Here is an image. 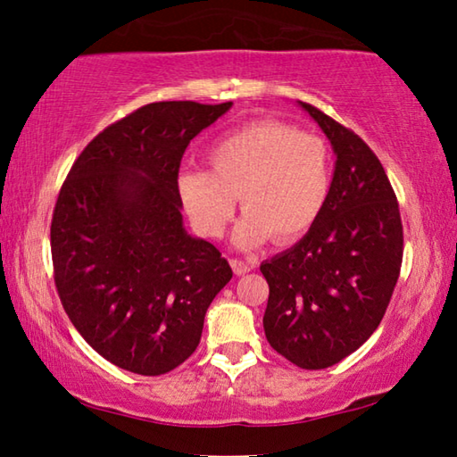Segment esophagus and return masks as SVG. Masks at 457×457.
I'll return each mask as SVG.
<instances>
[{"label": "esophagus", "instance_id": "34e87169", "mask_svg": "<svg viewBox=\"0 0 457 457\" xmlns=\"http://www.w3.org/2000/svg\"><path fill=\"white\" fill-rule=\"evenodd\" d=\"M229 264H231V270H234L237 276L247 274L252 270V266L245 264V262H242V260H229Z\"/></svg>", "mask_w": 457, "mask_h": 457}]
</instances>
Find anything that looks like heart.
Masks as SVG:
<instances>
[{"mask_svg": "<svg viewBox=\"0 0 457 457\" xmlns=\"http://www.w3.org/2000/svg\"><path fill=\"white\" fill-rule=\"evenodd\" d=\"M207 169H183L177 191L185 213L204 237H220L239 204L237 247L270 239L290 245L320 220L330 197L332 161L324 138L276 119H258L220 137Z\"/></svg>", "mask_w": 457, "mask_h": 457, "instance_id": "1", "label": "heart"}]
</instances>
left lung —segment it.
<instances>
[{
    "label": "left lung",
    "instance_id": "8db88e82",
    "mask_svg": "<svg viewBox=\"0 0 457 457\" xmlns=\"http://www.w3.org/2000/svg\"><path fill=\"white\" fill-rule=\"evenodd\" d=\"M337 154L320 220L290 250L262 262L270 286L264 332L300 369L349 357L377 330L403 260V226L386 173L367 143L312 104Z\"/></svg>",
    "mask_w": 457,
    "mask_h": 457
}]
</instances>
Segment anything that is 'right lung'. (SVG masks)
Returning a JSON list of instances; mask_svg holds the SVG:
<instances>
[{
	"label": "right lung",
	"instance_id": "1",
	"mask_svg": "<svg viewBox=\"0 0 457 457\" xmlns=\"http://www.w3.org/2000/svg\"><path fill=\"white\" fill-rule=\"evenodd\" d=\"M231 103H151L96 135L74 161L50 228L62 306L100 357L163 375L197 349L231 268L183 226L177 191L193 137Z\"/></svg>",
	"mask_w": 457,
	"mask_h": 457
}]
</instances>
